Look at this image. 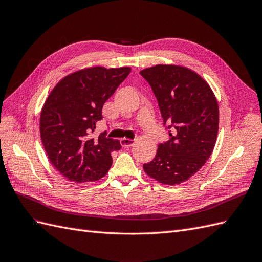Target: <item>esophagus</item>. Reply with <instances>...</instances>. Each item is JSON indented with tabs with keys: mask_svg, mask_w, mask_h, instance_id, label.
<instances>
[{
	"mask_svg": "<svg viewBox=\"0 0 262 262\" xmlns=\"http://www.w3.org/2000/svg\"><path fill=\"white\" fill-rule=\"evenodd\" d=\"M121 145L125 148H128L132 147L134 145V140L129 139V138H122L121 139Z\"/></svg>",
	"mask_w": 262,
	"mask_h": 262,
	"instance_id": "34e87169",
	"label": "esophagus"
}]
</instances>
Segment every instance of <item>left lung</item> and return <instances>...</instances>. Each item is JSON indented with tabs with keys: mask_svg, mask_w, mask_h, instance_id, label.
<instances>
[{
	"mask_svg": "<svg viewBox=\"0 0 262 262\" xmlns=\"http://www.w3.org/2000/svg\"><path fill=\"white\" fill-rule=\"evenodd\" d=\"M158 100L170 139L159 144L145 172L162 184L176 185L195 174L210 158L219 133L220 111L214 92L186 67L157 64L140 71Z\"/></svg>",
	"mask_w": 262,
	"mask_h": 262,
	"instance_id": "1",
	"label": "left lung"
}]
</instances>
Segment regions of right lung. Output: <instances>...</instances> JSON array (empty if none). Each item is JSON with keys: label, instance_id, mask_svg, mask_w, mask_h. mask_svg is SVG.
I'll return each mask as SVG.
<instances>
[{"label": "right lung", "instance_id": "add662e5", "mask_svg": "<svg viewBox=\"0 0 262 262\" xmlns=\"http://www.w3.org/2000/svg\"><path fill=\"white\" fill-rule=\"evenodd\" d=\"M129 67H90L62 78L51 90L40 113L39 129L48 159L71 182L100 180L112 166L119 141L92 134L102 108L130 72Z\"/></svg>", "mask_w": 262, "mask_h": 262}]
</instances>
